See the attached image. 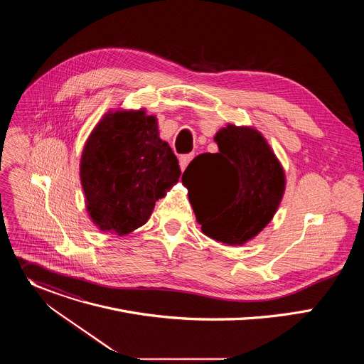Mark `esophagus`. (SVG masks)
I'll list each match as a JSON object with an SVG mask.
<instances>
[{
    "label": "esophagus",
    "mask_w": 364,
    "mask_h": 364,
    "mask_svg": "<svg viewBox=\"0 0 364 364\" xmlns=\"http://www.w3.org/2000/svg\"><path fill=\"white\" fill-rule=\"evenodd\" d=\"M193 157H194L193 154H186V155H181V157H180V161H178L181 171H184V170L187 168V166H188V163L193 160Z\"/></svg>",
    "instance_id": "esophagus-1"
}]
</instances>
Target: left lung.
I'll list each match as a JSON object with an SVG mask.
<instances>
[{"mask_svg": "<svg viewBox=\"0 0 364 364\" xmlns=\"http://www.w3.org/2000/svg\"><path fill=\"white\" fill-rule=\"evenodd\" d=\"M215 142L219 152L198 155L181 181L191 194L201 232L229 246H243L274 219L287 187L285 170L253 127L228 124Z\"/></svg>", "mask_w": 364, "mask_h": 364, "instance_id": "1", "label": "left lung"}]
</instances>
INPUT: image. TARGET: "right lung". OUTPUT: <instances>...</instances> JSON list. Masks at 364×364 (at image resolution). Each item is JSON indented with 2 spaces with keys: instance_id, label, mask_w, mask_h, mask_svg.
Instances as JSON below:
<instances>
[{
  "instance_id": "right-lung-1",
  "label": "right lung",
  "mask_w": 364,
  "mask_h": 364,
  "mask_svg": "<svg viewBox=\"0 0 364 364\" xmlns=\"http://www.w3.org/2000/svg\"><path fill=\"white\" fill-rule=\"evenodd\" d=\"M86 212L105 233L127 236L144 226L180 168L159 119L145 108L108 111L89 134L79 164Z\"/></svg>"
}]
</instances>
